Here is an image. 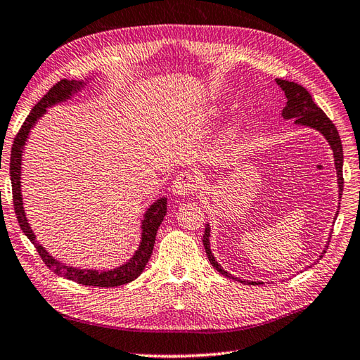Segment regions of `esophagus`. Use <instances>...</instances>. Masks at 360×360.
I'll return each mask as SVG.
<instances>
[{
	"instance_id": "1",
	"label": "esophagus",
	"mask_w": 360,
	"mask_h": 360,
	"mask_svg": "<svg viewBox=\"0 0 360 360\" xmlns=\"http://www.w3.org/2000/svg\"><path fill=\"white\" fill-rule=\"evenodd\" d=\"M197 188H199V180L191 172H180L172 183V191L177 195L194 194Z\"/></svg>"
}]
</instances>
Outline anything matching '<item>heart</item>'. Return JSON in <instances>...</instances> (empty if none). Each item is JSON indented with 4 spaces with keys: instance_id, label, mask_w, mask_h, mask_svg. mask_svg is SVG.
<instances>
[{
    "instance_id": "1",
    "label": "heart",
    "mask_w": 360,
    "mask_h": 360,
    "mask_svg": "<svg viewBox=\"0 0 360 360\" xmlns=\"http://www.w3.org/2000/svg\"><path fill=\"white\" fill-rule=\"evenodd\" d=\"M211 113H214V112H211Z\"/></svg>"
}]
</instances>
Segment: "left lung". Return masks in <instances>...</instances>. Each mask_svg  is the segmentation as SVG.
<instances>
[{"mask_svg":"<svg viewBox=\"0 0 360 360\" xmlns=\"http://www.w3.org/2000/svg\"><path fill=\"white\" fill-rule=\"evenodd\" d=\"M276 84L281 86V90L285 94V98H288V104H285V107L283 108V118L284 120L295 118V124L319 130L320 134L328 139V143H329V146H331V149L334 152V161H335V169H337V183H339V195L342 197V191H343V149H342V141H340L339 131H337L333 121L328 118L323 110H321L312 101V96L304 86L298 85L295 82H289V80H283V79H276ZM337 214H339V212H337ZM329 239H331V238H329ZM202 240H203L205 252H207L210 262L212 264V267H214L219 274H222L224 276L231 278V280H236V281H240V283L262 284L261 281H258V283L242 281V280H239V278H234L231 274L225 272V270L221 267V264L216 261L214 255L211 253V248H210V225L208 224L205 225V234H203ZM326 248H328V245H326ZM323 253H326V250H323ZM320 258H321V256H320Z\"/></svg>","mask_w":360,"mask_h":360,"instance_id":"1","label":"left lung"}]
</instances>
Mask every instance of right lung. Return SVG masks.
Wrapping results in <instances>:
<instances>
[{"label":"right lung","instance_id":"obj_1","mask_svg":"<svg viewBox=\"0 0 360 360\" xmlns=\"http://www.w3.org/2000/svg\"><path fill=\"white\" fill-rule=\"evenodd\" d=\"M85 85L82 80H68L62 79L60 82H57L51 90L40 99L39 104H37L31 113L27 115L26 121L23 126L18 130L15 136V141L12 144L11 150V181H12V197H13V210H15V214L18 219L20 229L27 236V239L32 242L35 250L39 252L40 258L43 262L46 264V267L53 270L56 275H60L67 280L75 281L77 284H85V285H96V288H116V285L127 284L134 281L135 278L141 275V272L146 267V264L150 259V255L153 250V244H155V236L158 231L160 224L163 222L166 216V197H161L157 202H153L149 210L146 211L144 221L141 225V242H139L138 250L131 258L122 264V266L112 269V270H84V269H75L70 266H63L62 262L54 259L45 248H43L39 240H35V234L32 233L31 226L27 224V219L23 210V199H21V153H23V148L26 144V139L29 131L34 127L37 120L46 112V108L57 104V102L70 99L72 94L77 93L80 88Z\"/></svg>","mask_w":360,"mask_h":360}]
</instances>
